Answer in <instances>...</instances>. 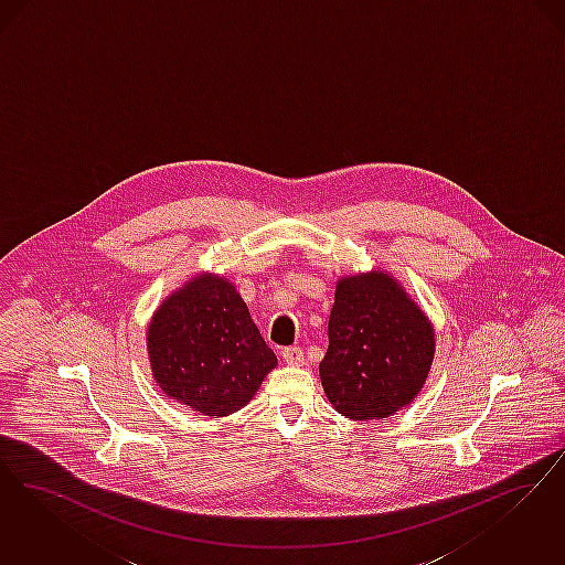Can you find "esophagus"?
<instances>
[{"label": "esophagus", "mask_w": 565, "mask_h": 565, "mask_svg": "<svg viewBox=\"0 0 565 565\" xmlns=\"http://www.w3.org/2000/svg\"><path fill=\"white\" fill-rule=\"evenodd\" d=\"M280 356L285 359V363L289 365H303V350L299 345H287L282 348Z\"/></svg>", "instance_id": "34e87169"}]
</instances>
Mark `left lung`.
Segmentation results:
<instances>
[{
    "label": "left lung",
    "instance_id": "8db88e82",
    "mask_svg": "<svg viewBox=\"0 0 565 565\" xmlns=\"http://www.w3.org/2000/svg\"><path fill=\"white\" fill-rule=\"evenodd\" d=\"M320 382L352 419L393 416L426 382L435 333L422 310L382 271L338 282Z\"/></svg>",
    "mask_w": 565,
    "mask_h": 565
}]
</instances>
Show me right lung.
Listing matches in <instances>:
<instances>
[{
  "instance_id": "add662e5",
  "label": "right lung",
  "mask_w": 565,
  "mask_h": 565,
  "mask_svg": "<svg viewBox=\"0 0 565 565\" xmlns=\"http://www.w3.org/2000/svg\"><path fill=\"white\" fill-rule=\"evenodd\" d=\"M148 350L160 388L204 416L243 409L276 367L234 285L206 274L156 310Z\"/></svg>"
}]
</instances>
